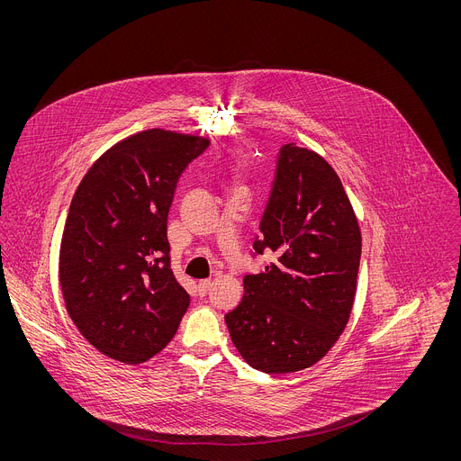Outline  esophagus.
Wrapping results in <instances>:
<instances>
[{
	"instance_id": "1",
	"label": "esophagus",
	"mask_w": 461,
	"mask_h": 461,
	"mask_svg": "<svg viewBox=\"0 0 461 461\" xmlns=\"http://www.w3.org/2000/svg\"><path fill=\"white\" fill-rule=\"evenodd\" d=\"M210 288H212V281H201L199 283V294L201 295H206L210 292Z\"/></svg>"
}]
</instances>
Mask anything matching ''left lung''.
Segmentation results:
<instances>
[{
	"mask_svg": "<svg viewBox=\"0 0 461 461\" xmlns=\"http://www.w3.org/2000/svg\"><path fill=\"white\" fill-rule=\"evenodd\" d=\"M253 249L274 251L277 260L244 277L242 301L224 317L231 341L260 372L308 368L347 328L361 258V230L348 194L319 153L283 146Z\"/></svg>",
	"mask_w": 461,
	"mask_h": 461,
	"instance_id": "8db88e82",
	"label": "left lung"
}]
</instances>
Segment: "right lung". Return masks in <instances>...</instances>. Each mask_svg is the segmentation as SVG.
I'll use <instances>...</instances> for the list:
<instances>
[{"label":"right lung","mask_w":461,"mask_h":461,"mask_svg":"<svg viewBox=\"0 0 461 461\" xmlns=\"http://www.w3.org/2000/svg\"><path fill=\"white\" fill-rule=\"evenodd\" d=\"M206 137L146 129L86 173L65 221L59 288L80 334L104 356L139 365L176 334L189 294L169 268L167 213Z\"/></svg>","instance_id":"obj_1"}]
</instances>
